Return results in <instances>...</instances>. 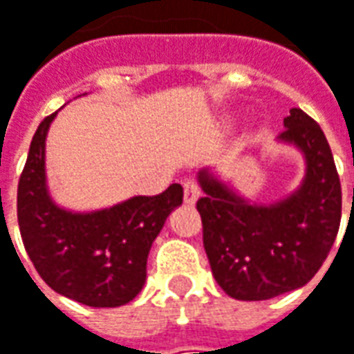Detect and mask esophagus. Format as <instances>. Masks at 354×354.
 I'll return each instance as SVG.
<instances>
[{"instance_id": "obj_1", "label": "esophagus", "mask_w": 354, "mask_h": 354, "mask_svg": "<svg viewBox=\"0 0 354 354\" xmlns=\"http://www.w3.org/2000/svg\"><path fill=\"white\" fill-rule=\"evenodd\" d=\"M183 193H185V203H187V205H195V203H197V198L201 197V187H198L197 181H185Z\"/></svg>"}]
</instances>
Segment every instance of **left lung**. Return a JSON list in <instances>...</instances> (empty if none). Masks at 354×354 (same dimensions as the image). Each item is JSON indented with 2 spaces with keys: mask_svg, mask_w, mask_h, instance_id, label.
I'll return each mask as SVG.
<instances>
[{
  "mask_svg": "<svg viewBox=\"0 0 354 354\" xmlns=\"http://www.w3.org/2000/svg\"><path fill=\"white\" fill-rule=\"evenodd\" d=\"M283 126L279 140L295 143L307 163L304 183L286 201L250 205L209 171L198 173L205 197L197 211L212 276L242 301L306 286L329 256L341 225V181L323 129L299 108L290 110Z\"/></svg>",
  "mask_w": 354,
  "mask_h": 354,
  "instance_id": "left-lung-1",
  "label": "left lung"
}]
</instances>
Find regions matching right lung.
Instances as JSON below:
<instances>
[{
	"instance_id": "1",
	"label": "right lung",
	"mask_w": 354,
	"mask_h": 354,
	"mask_svg": "<svg viewBox=\"0 0 354 354\" xmlns=\"http://www.w3.org/2000/svg\"><path fill=\"white\" fill-rule=\"evenodd\" d=\"M55 116L39 124L17 185L23 246L57 293L90 307L124 306L142 292L149 248L183 203V187L173 183L156 197H133L86 214L62 211L45 185V138Z\"/></svg>"
}]
</instances>
